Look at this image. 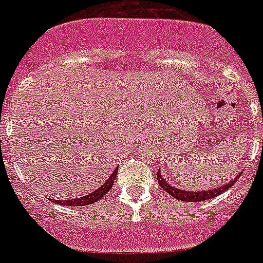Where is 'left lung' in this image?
<instances>
[{
	"mask_svg": "<svg viewBox=\"0 0 263 263\" xmlns=\"http://www.w3.org/2000/svg\"><path fill=\"white\" fill-rule=\"evenodd\" d=\"M239 176L240 175H237L233 180H231V182H229L227 184H224V186L222 187H218V189L207 190V191H184V190L176 189L175 186H173V184H170V183L165 182V180L163 179V176L160 175V171H158V174H156L159 186L162 187L165 193H168L170 195L174 196L175 199L184 200V202H202V200L211 199V198H214V196L220 195V194H223L226 190L230 189L234 183L237 182V179L239 178Z\"/></svg>",
	"mask_w": 263,
	"mask_h": 263,
	"instance_id": "8db88e82",
	"label": "left lung"
}]
</instances>
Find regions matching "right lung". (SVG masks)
Here are the masks:
<instances>
[{
	"label": "right lung",
	"instance_id": "right-lung-1",
	"mask_svg": "<svg viewBox=\"0 0 263 263\" xmlns=\"http://www.w3.org/2000/svg\"><path fill=\"white\" fill-rule=\"evenodd\" d=\"M116 175H118V167L115 168V171L111 174V176L108 178L107 182H105L101 187H99L98 190H95L93 193L88 194V195L85 196H81V198H74V199H68V200L52 199V202L57 203V204H61V206H88V204H92V203L98 202L99 199H101V198H103V196H104L105 194L112 189L115 179H116Z\"/></svg>",
	"mask_w": 263,
	"mask_h": 263
}]
</instances>
